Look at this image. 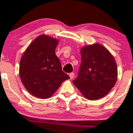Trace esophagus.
<instances>
[{
  "label": "esophagus",
  "instance_id": "obj_1",
  "mask_svg": "<svg viewBox=\"0 0 133 133\" xmlns=\"http://www.w3.org/2000/svg\"><path fill=\"white\" fill-rule=\"evenodd\" d=\"M69 76H70V79H73V78H74V73H70L69 74Z\"/></svg>",
  "mask_w": 133,
  "mask_h": 133
}]
</instances>
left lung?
Segmentation results:
<instances>
[{"label":"left lung","mask_w":133,"mask_h":133,"mask_svg":"<svg viewBox=\"0 0 133 133\" xmlns=\"http://www.w3.org/2000/svg\"><path fill=\"white\" fill-rule=\"evenodd\" d=\"M80 52L82 62L73 84L87 99L104 97L117 81L118 68L113 56L99 43L85 45Z\"/></svg>","instance_id":"1"}]
</instances>
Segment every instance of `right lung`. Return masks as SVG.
<instances>
[{
	"instance_id": "1",
	"label": "right lung",
	"mask_w": 133,
	"mask_h": 133,
	"mask_svg": "<svg viewBox=\"0 0 133 133\" xmlns=\"http://www.w3.org/2000/svg\"><path fill=\"white\" fill-rule=\"evenodd\" d=\"M58 40L41 35L29 45L20 59L19 75L26 90L41 99L51 97L69 76L55 54Z\"/></svg>"
}]
</instances>
